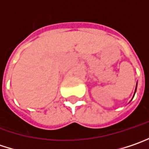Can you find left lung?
I'll use <instances>...</instances> for the list:
<instances>
[{"label": "left lung", "mask_w": 149, "mask_h": 149, "mask_svg": "<svg viewBox=\"0 0 149 149\" xmlns=\"http://www.w3.org/2000/svg\"><path fill=\"white\" fill-rule=\"evenodd\" d=\"M136 86H137V83H136V89H135V93H136ZM135 93H134V95H135ZM134 97V96H133Z\"/></svg>", "instance_id": "8db88e82"}]
</instances>
